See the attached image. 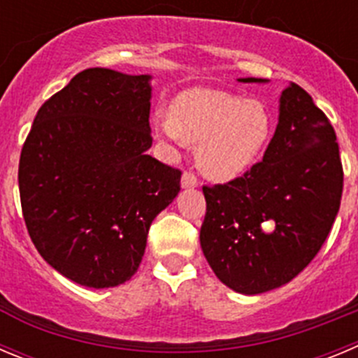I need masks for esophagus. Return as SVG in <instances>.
I'll return each mask as SVG.
<instances>
[{"label": "esophagus", "instance_id": "esophagus-1", "mask_svg": "<svg viewBox=\"0 0 358 358\" xmlns=\"http://www.w3.org/2000/svg\"><path fill=\"white\" fill-rule=\"evenodd\" d=\"M196 185H199V181H196L195 173L192 172H185L181 177V186L185 189H192V188H196Z\"/></svg>", "mask_w": 358, "mask_h": 358}]
</instances>
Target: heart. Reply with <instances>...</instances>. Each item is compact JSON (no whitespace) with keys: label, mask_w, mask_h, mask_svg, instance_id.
Wrapping results in <instances>:
<instances>
[{"label":"heart","mask_w":358,"mask_h":358,"mask_svg":"<svg viewBox=\"0 0 358 358\" xmlns=\"http://www.w3.org/2000/svg\"><path fill=\"white\" fill-rule=\"evenodd\" d=\"M273 129L268 108L255 99L216 88H192L177 96L172 115L156 113L154 131L170 145H196L206 177L227 182L261 157Z\"/></svg>","instance_id":"obj_1"}]
</instances>
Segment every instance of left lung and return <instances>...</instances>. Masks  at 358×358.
Wrapping results in <instances>:
<instances>
[{"instance_id":"1","label":"left lung","mask_w":358,"mask_h":358,"mask_svg":"<svg viewBox=\"0 0 358 358\" xmlns=\"http://www.w3.org/2000/svg\"><path fill=\"white\" fill-rule=\"evenodd\" d=\"M336 140L327 115L291 83L278 99L277 129L262 162L227 185L202 188L208 209L201 247L225 286L241 294L277 289L320 252L343 195ZM266 221L274 224L270 231Z\"/></svg>"}]
</instances>
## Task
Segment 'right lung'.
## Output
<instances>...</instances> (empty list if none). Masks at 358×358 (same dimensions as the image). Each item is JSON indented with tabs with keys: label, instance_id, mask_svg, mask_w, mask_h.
I'll use <instances>...</instances> for the list:
<instances>
[{
	"label": "right lung",
	"instance_id": "obj_1",
	"mask_svg": "<svg viewBox=\"0 0 358 358\" xmlns=\"http://www.w3.org/2000/svg\"><path fill=\"white\" fill-rule=\"evenodd\" d=\"M149 74L94 67L38 110L21 150L19 193L29 238L49 266L85 287L129 280L152 220L181 172L149 156Z\"/></svg>",
	"mask_w": 358,
	"mask_h": 358
}]
</instances>
